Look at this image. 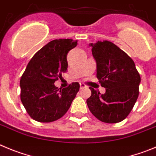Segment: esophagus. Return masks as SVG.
Segmentation results:
<instances>
[{"mask_svg": "<svg viewBox=\"0 0 156 156\" xmlns=\"http://www.w3.org/2000/svg\"><path fill=\"white\" fill-rule=\"evenodd\" d=\"M86 85L84 84V83H80V89H82V88H86Z\"/></svg>", "mask_w": 156, "mask_h": 156, "instance_id": "esophagus-1", "label": "esophagus"}]
</instances>
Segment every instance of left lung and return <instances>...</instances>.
Segmentation results:
<instances>
[{"instance_id":"8db88e82","label":"left lung","mask_w":156,"mask_h":156,"mask_svg":"<svg viewBox=\"0 0 156 156\" xmlns=\"http://www.w3.org/2000/svg\"><path fill=\"white\" fill-rule=\"evenodd\" d=\"M96 62V76L105 93L89 88L91 95L86 102L90 112L105 123L124 120L139 96L141 78L132 58L108 41L89 44Z\"/></svg>"}]
</instances>
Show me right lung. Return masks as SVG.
Here are the masks:
<instances>
[{
    "instance_id": "right-lung-1",
    "label": "right lung",
    "mask_w": 156,
    "mask_h": 156,
    "mask_svg": "<svg viewBox=\"0 0 156 156\" xmlns=\"http://www.w3.org/2000/svg\"><path fill=\"white\" fill-rule=\"evenodd\" d=\"M78 44L72 39H56L32 57L20 81L21 100L29 115L40 122H51L68 112L79 91L78 82L58 89L55 82L67 71L68 51Z\"/></svg>"
}]
</instances>
